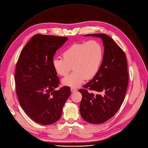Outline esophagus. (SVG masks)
<instances>
[{
    "label": "esophagus",
    "mask_w": 148,
    "mask_h": 148,
    "mask_svg": "<svg viewBox=\"0 0 148 148\" xmlns=\"http://www.w3.org/2000/svg\"><path fill=\"white\" fill-rule=\"evenodd\" d=\"M77 90V89L76 88H74V87H72L71 88V91L72 92H76Z\"/></svg>",
    "instance_id": "1"
}]
</instances>
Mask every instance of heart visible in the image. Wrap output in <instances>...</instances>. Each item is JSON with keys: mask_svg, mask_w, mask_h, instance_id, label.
I'll use <instances>...</instances> for the list:
<instances>
[{"mask_svg": "<svg viewBox=\"0 0 148 148\" xmlns=\"http://www.w3.org/2000/svg\"><path fill=\"white\" fill-rule=\"evenodd\" d=\"M103 59V49L97 41L75 43L65 49L62 58L53 59V67L61 76H66L72 69L73 72L62 80L64 85L77 87L86 79L90 80L98 73Z\"/></svg>", "mask_w": 148, "mask_h": 148, "instance_id": "b5f03b06", "label": "heart"}]
</instances>
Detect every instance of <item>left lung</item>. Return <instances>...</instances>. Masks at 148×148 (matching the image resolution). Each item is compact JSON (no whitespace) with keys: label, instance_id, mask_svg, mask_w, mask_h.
<instances>
[{"label":"left lung","instance_id":"obj_1","mask_svg":"<svg viewBox=\"0 0 148 148\" xmlns=\"http://www.w3.org/2000/svg\"><path fill=\"white\" fill-rule=\"evenodd\" d=\"M86 36L101 38L104 53L98 73L79 90L82 96L79 111L86 121L101 124L116 114L126 96L129 83L127 59L123 50L105 34ZM89 90L103 95H94Z\"/></svg>","mask_w":148,"mask_h":148}]
</instances>
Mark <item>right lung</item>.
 <instances>
[{"instance_id":"1","label":"right lung","mask_w":148,"mask_h":148,"mask_svg":"<svg viewBox=\"0 0 148 148\" xmlns=\"http://www.w3.org/2000/svg\"><path fill=\"white\" fill-rule=\"evenodd\" d=\"M66 37L36 34L21 51L16 65V92L22 108L36 123L49 125L58 121L71 95V88L59 90L60 80L53 67L56 51Z\"/></svg>"}]
</instances>
